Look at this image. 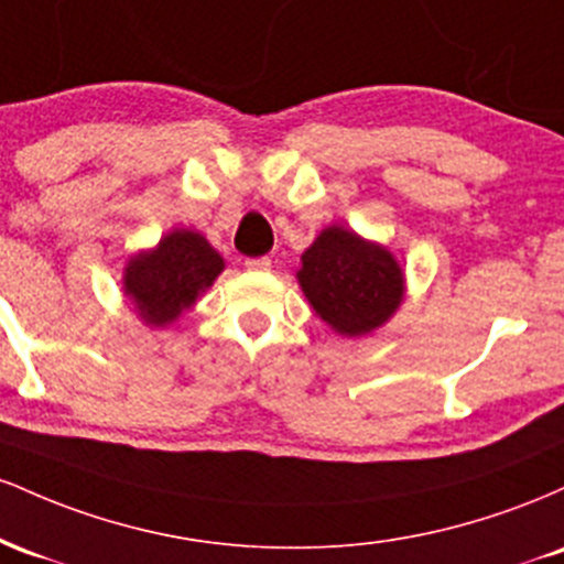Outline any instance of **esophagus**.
Wrapping results in <instances>:
<instances>
[{
  "label": "esophagus",
  "mask_w": 564,
  "mask_h": 564,
  "mask_svg": "<svg viewBox=\"0 0 564 564\" xmlns=\"http://www.w3.org/2000/svg\"><path fill=\"white\" fill-rule=\"evenodd\" d=\"M246 264V270H270L273 268V260H270V257H251V260H246L243 262Z\"/></svg>",
  "instance_id": "34e87169"
}]
</instances>
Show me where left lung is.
<instances>
[{
	"label": "left lung",
	"instance_id": "1",
	"mask_svg": "<svg viewBox=\"0 0 564 564\" xmlns=\"http://www.w3.org/2000/svg\"><path fill=\"white\" fill-rule=\"evenodd\" d=\"M296 278L315 315L341 336L384 326L405 294L403 270L390 251L341 225L321 230Z\"/></svg>",
	"mask_w": 564,
	"mask_h": 564
}]
</instances>
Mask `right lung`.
Listing matches in <instances>:
<instances>
[{
	"mask_svg": "<svg viewBox=\"0 0 564 564\" xmlns=\"http://www.w3.org/2000/svg\"><path fill=\"white\" fill-rule=\"evenodd\" d=\"M223 270V257L200 232L177 228L156 249L140 251L127 262L124 294L145 326L164 328L193 307Z\"/></svg>",
	"mask_w": 564,
	"mask_h": 564,
	"instance_id": "1",
	"label": "right lung"
}]
</instances>
